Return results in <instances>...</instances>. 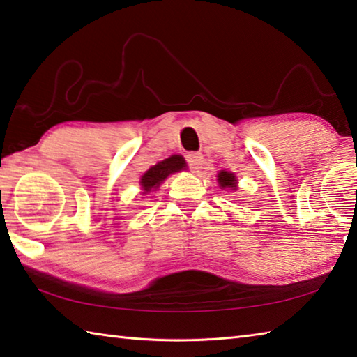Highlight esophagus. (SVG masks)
<instances>
[{
  "instance_id": "esophagus-1",
  "label": "esophagus",
  "mask_w": 357,
  "mask_h": 357,
  "mask_svg": "<svg viewBox=\"0 0 357 357\" xmlns=\"http://www.w3.org/2000/svg\"><path fill=\"white\" fill-rule=\"evenodd\" d=\"M186 163H188L189 169L197 172L203 165V157H202V154H188L186 155Z\"/></svg>"
}]
</instances>
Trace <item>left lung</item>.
<instances>
[{
  "instance_id": "8db88e82",
  "label": "left lung",
  "mask_w": 357,
  "mask_h": 357,
  "mask_svg": "<svg viewBox=\"0 0 357 357\" xmlns=\"http://www.w3.org/2000/svg\"><path fill=\"white\" fill-rule=\"evenodd\" d=\"M219 178V185L222 188H229V189H237V180H236V176L232 172H228V171H220L219 176H217Z\"/></svg>"
}]
</instances>
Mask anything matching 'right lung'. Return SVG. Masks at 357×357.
<instances>
[{
	"mask_svg": "<svg viewBox=\"0 0 357 357\" xmlns=\"http://www.w3.org/2000/svg\"><path fill=\"white\" fill-rule=\"evenodd\" d=\"M183 160L178 158V157H171V158H166L163 162L157 163L155 166H152L149 168V171L144 172V176L142 177V188L144 194L151 192L152 189H155L160 186V183L169 176L172 172H177L181 169V166H183Z\"/></svg>",
	"mask_w": 357,
	"mask_h": 357,
	"instance_id": "1",
	"label": "right lung"
}]
</instances>
